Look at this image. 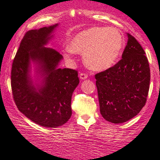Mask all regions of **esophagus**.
Returning a JSON list of instances; mask_svg holds the SVG:
<instances>
[{"instance_id":"1","label":"esophagus","mask_w":160,"mask_h":160,"mask_svg":"<svg viewBox=\"0 0 160 160\" xmlns=\"http://www.w3.org/2000/svg\"><path fill=\"white\" fill-rule=\"evenodd\" d=\"M88 75L87 74H85V73H80V75H79V78H80V79H82V80H84V79H86V78H88Z\"/></svg>"}]
</instances>
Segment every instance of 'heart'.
Here are the masks:
<instances>
[{"mask_svg": "<svg viewBox=\"0 0 160 160\" xmlns=\"http://www.w3.org/2000/svg\"><path fill=\"white\" fill-rule=\"evenodd\" d=\"M123 46V36L114 28H88L76 33L69 43L70 52L84 53V63L94 71H102L113 66Z\"/></svg>", "mask_w": 160, "mask_h": 160, "instance_id": "heart-1", "label": "heart"}]
</instances>
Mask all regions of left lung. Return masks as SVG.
<instances>
[{"label":"left lung","instance_id":"left-lung-1","mask_svg":"<svg viewBox=\"0 0 160 160\" xmlns=\"http://www.w3.org/2000/svg\"><path fill=\"white\" fill-rule=\"evenodd\" d=\"M122 59L114 67L95 75L99 109L104 119L122 123L140 112L147 100L151 72L145 52L127 33Z\"/></svg>","mask_w":160,"mask_h":160}]
</instances>
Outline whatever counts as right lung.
I'll use <instances>...</instances> for the list:
<instances>
[{"mask_svg":"<svg viewBox=\"0 0 160 160\" xmlns=\"http://www.w3.org/2000/svg\"><path fill=\"white\" fill-rule=\"evenodd\" d=\"M58 24L28 31L12 62L11 87L18 109L47 128L63 125L72 115L71 99L79 83L78 72L58 67L63 56L46 46ZM37 78L31 76L32 64Z\"/></svg>","mask_w":160,"mask_h":160,"instance_id":"1","label":"right lung"}]
</instances>
